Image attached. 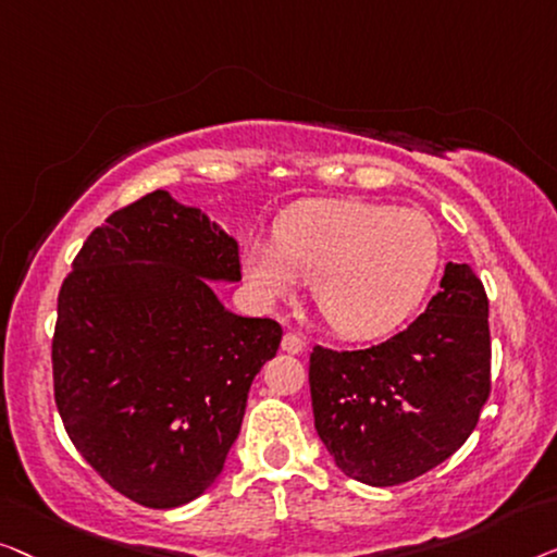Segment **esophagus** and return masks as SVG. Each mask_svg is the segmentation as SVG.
Returning a JSON list of instances; mask_svg holds the SVG:
<instances>
[{
	"mask_svg": "<svg viewBox=\"0 0 557 557\" xmlns=\"http://www.w3.org/2000/svg\"><path fill=\"white\" fill-rule=\"evenodd\" d=\"M282 350H287V354H293V356L302 354V350H305V338H302L300 333L287 331L285 335H282Z\"/></svg>",
	"mask_w": 557,
	"mask_h": 557,
	"instance_id": "obj_1",
	"label": "esophagus"
}]
</instances>
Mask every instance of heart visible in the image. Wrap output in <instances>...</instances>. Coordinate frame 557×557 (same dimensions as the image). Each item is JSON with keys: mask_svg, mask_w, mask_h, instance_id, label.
I'll return each mask as SVG.
<instances>
[{"mask_svg": "<svg viewBox=\"0 0 557 557\" xmlns=\"http://www.w3.org/2000/svg\"><path fill=\"white\" fill-rule=\"evenodd\" d=\"M442 264L432 219L366 201H315L287 211L275 245L255 239L242 270L262 302L312 282L320 315L341 338L388 333L421 302Z\"/></svg>", "mask_w": 557, "mask_h": 557, "instance_id": "1", "label": "heart"}]
</instances>
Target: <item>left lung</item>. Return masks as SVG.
<instances>
[{"mask_svg":"<svg viewBox=\"0 0 557 557\" xmlns=\"http://www.w3.org/2000/svg\"><path fill=\"white\" fill-rule=\"evenodd\" d=\"M487 318L482 280L449 262L426 310L394 338L363 350L312 348L315 429L343 472L394 487L467 442L492 391Z\"/></svg>","mask_w":557,"mask_h":557,"instance_id":"obj_1","label":"left lung"}]
</instances>
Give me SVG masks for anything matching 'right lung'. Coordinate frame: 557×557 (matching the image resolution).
Segmentation results:
<instances>
[{
	"label": "right lung",
	"instance_id": "1",
	"mask_svg": "<svg viewBox=\"0 0 557 557\" xmlns=\"http://www.w3.org/2000/svg\"><path fill=\"white\" fill-rule=\"evenodd\" d=\"M207 280H242L237 242L159 189L90 232L58 295L65 432L115 492L153 510L211 487L282 341L277 320L234 315Z\"/></svg>",
	"mask_w": 557,
	"mask_h": 557
}]
</instances>
